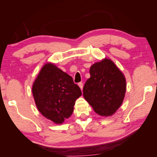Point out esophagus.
I'll return each mask as SVG.
<instances>
[{"instance_id":"34e87169","label":"esophagus","mask_w":157,"mask_h":157,"mask_svg":"<svg viewBox=\"0 0 157 157\" xmlns=\"http://www.w3.org/2000/svg\"><path fill=\"white\" fill-rule=\"evenodd\" d=\"M78 86H79V88H80V89L83 90V83H82V82H79V83H78Z\"/></svg>"}]
</instances>
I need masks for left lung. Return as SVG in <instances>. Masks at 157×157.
Segmentation results:
<instances>
[{"mask_svg": "<svg viewBox=\"0 0 157 157\" xmlns=\"http://www.w3.org/2000/svg\"><path fill=\"white\" fill-rule=\"evenodd\" d=\"M89 73L91 77L84 86V98L98 115L112 116L123 104L126 92L125 77L108 58L93 64Z\"/></svg>", "mask_w": 157, "mask_h": 157, "instance_id": "left-lung-1", "label": "left lung"}]
</instances>
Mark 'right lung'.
<instances>
[{"instance_id": "obj_1", "label": "right lung", "mask_w": 157, "mask_h": 157, "mask_svg": "<svg viewBox=\"0 0 157 157\" xmlns=\"http://www.w3.org/2000/svg\"><path fill=\"white\" fill-rule=\"evenodd\" d=\"M37 109L55 124H62L73 112L75 100L82 95L71 76L52 63L41 68L33 84Z\"/></svg>"}]
</instances>
